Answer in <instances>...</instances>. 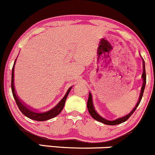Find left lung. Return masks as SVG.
<instances>
[{"label": "left lung", "instance_id": "8db88e82", "mask_svg": "<svg viewBox=\"0 0 155 155\" xmlns=\"http://www.w3.org/2000/svg\"><path fill=\"white\" fill-rule=\"evenodd\" d=\"M143 71L142 79H143V84L142 88H141V92H140V97H139V100H138V101H137V104L135 105V107L134 108L133 110H132V111H131L130 113L128 114V115H125V116H124V117H121V118L115 119V120H107V119L102 118V117L100 116V115L96 113V110H95V108H94V107H93V99H92V95L91 93H89L87 104V110H88V112H89L90 115H91V116L95 119V120H98V121H99V122H101V123L104 124H107V125H117V124H121V123H123V122L126 121V120H127V119L130 118L131 115L133 114L134 112L135 111L136 109H137V107H138L139 104H140V101H141V98H142V97H143V94L144 89H145V86H146V83H147V76H146L145 62H144V60H143Z\"/></svg>", "mask_w": 155, "mask_h": 155}]
</instances>
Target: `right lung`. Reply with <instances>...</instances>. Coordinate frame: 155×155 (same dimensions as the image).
I'll return each instance as SVG.
<instances>
[{
	"label": "right lung",
	"instance_id": "right-lung-1",
	"mask_svg": "<svg viewBox=\"0 0 155 155\" xmlns=\"http://www.w3.org/2000/svg\"><path fill=\"white\" fill-rule=\"evenodd\" d=\"M16 59H15V62L14 63V65H13L12 68V91L13 96H14V98L16 101L17 105H18V108L20 109V110L21 111V113L23 114V115H25L26 117H28V118L32 119V120H38V121H43V120H47L48 119L53 118L54 117H56L57 115H58L59 113H61V111L62 110V109L64 108V103H65L66 98H67L68 96L70 91H71L72 87L69 88L68 90L67 93L64 95V96L62 98V99L58 103V104L56 105L54 108L51 109V110H48V111L45 112V113H38V112L35 111V110L30 109L28 107L25 106L21 101L19 99L18 96L16 95V92H15V85H14V71H15V62H16Z\"/></svg>",
	"mask_w": 155,
	"mask_h": 155
}]
</instances>
